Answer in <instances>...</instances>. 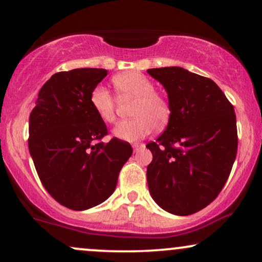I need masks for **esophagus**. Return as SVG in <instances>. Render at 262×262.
<instances>
[{"instance_id":"obj_1","label":"esophagus","mask_w":262,"mask_h":262,"mask_svg":"<svg viewBox=\"0 0 262 262\" xmlns=\"http://www.w3.org/2000/svg\"><path fill=\"white\" fill-rule=\"evenodd\" d=\"M143 144H141V143H135V144H132V148H134V151L135 152H137L139 149H142L143 148Z\"/></svg>"}]
</instances>
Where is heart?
Instances as JSON below:
<instances>
[{"instance_id": "heart-1", "label": "heart", "mask_w": 262, "mask_h": 262, "mask_svg": "<svg viewBox=\"0 0 262 262\" xmlns=\"http://www.w3.org/2000/svg\"><path fill=\"white\" fill-rule=\"evenodd\" d=\"M113 84L123 98L136 99L130 120H123L114 127V137L125 142H136L162 127L170 118L169 102L155 92V85L138 71H126L113 77ZM98 117L105 123L116 119V99L103 85L93 88L89 98Z\"/></svg>"}]
</instances>
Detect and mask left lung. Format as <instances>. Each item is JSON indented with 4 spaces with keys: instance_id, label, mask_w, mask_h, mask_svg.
<instances>
[{
    "instance_id": "left-lung-1",
    "label": "left lung",
    "mask_w": 262,
    "mask_h": 262,
    "mask_svg": "<svg viewBox=\"0 0 262 262\" xmlns=\"http://www.w3.org/2000/svg\"><path fill=\"white\" fill-rule=\"evenodd\" d=\"M168 94L170 118L162 135L146 144V169L157 205L178 216L203 210L220 194L237 154L234 106L210 78L180 67L149 69Z\"/></svg>"
}]
</instances>
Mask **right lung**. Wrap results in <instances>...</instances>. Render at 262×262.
<instances>
[{"label": "right lung", "instance_id": "right-lung-1", "mask_svg": "<svg viewBox=\"0 0 262 262\" xmlns=\"http://www.w3.org/2000/svg\"><path fill=\"white\" fill-rule=\"evenodd\" d=\"M107 70L83 68L52 75L39 91L30 116L28 149L42 186L68 209L82 211L105 202L132 155L130 143L107 135L89 101Z\"/></svg>", "mask_w": 262, "mask_h": 262}]
</instances>
